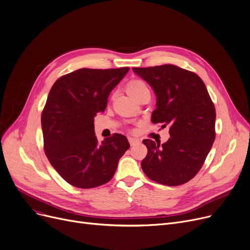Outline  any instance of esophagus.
I'll return each instance as SVG.
<instances>
[{
    "label": "esophagus",
    "instance_id": "34e87169",
    "mask_svg": "<svg viewBox=\"0 0 250 250\" xmlns=\"http://www.w3.org/2000/svg\"><path fill=\"white\" fill-rule=\"evenodd\" d=\"M128 142H129V145L130 146H135L136 144H138L140 141L135 139V138H128Z\"/></svg>",
    "mask_w": 250,
    "mask_h": 250
}]
</instances>
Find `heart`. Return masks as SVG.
<instances>
[{"label":"heart","mask_w":250,"mask_h":250,"mask_svg":"<svg viewBox=\"0 0 250 250\" xmlns=\"http://www.w3.org/2000/svg\"><path fill=\"white\" fill-rule=\"evenodd\" d=\"M145 87H147V86L143 81L134 80V81L128 83V85H127V92L130 94V93H133V92H136V91H138V90H140L142 88H145Z\"/></svg>","instance_id":"heart-1"}]
</instances>
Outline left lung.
Returning <instances> with one entry per match:
<instances>
[{
	"instance_id": "1",
	"label": "left lung",
	"mask_w": 250,
	"mask_h": 250,
	"mask_svg": "<svg viewBox=\"0 0 250 250\" xmlns=\"http://www.w3.org/2000/svg\"><path fill=\"white\" fill-rule=\"evenodd\" d=\"M154 90L157 102L152 123L169 126V140L160 145L144 140L148 154L141 163L152 180L180 186L200 171L215 141L216 110L202 79L174 64L133 68Z\"/></svg>"
}]
</instances>
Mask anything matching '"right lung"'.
Wrapping results in <instances>:
<instances>
[{
  "mask_svg": "<svg viewBox=\"0 0 250 250\" xmlns=\"http://www.w3.org/2000/svg\"><path fill=\"white\" fill-rule=\"evenodd\" d=\"M129 68L80 69L59 78L42 113L43 148L51 166L71 186L93 188L108 182L129 148L114 134L98 143L94 116L106 108L113 88Z\"/></svg>",
  "mask_w": 250,
  "mask_h": 250,
  "instance_id": "1",
  "label": "right lung"
}]
</instances>
